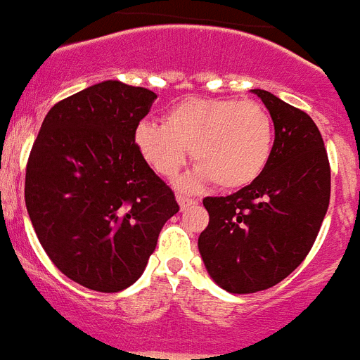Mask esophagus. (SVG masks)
I'll use <instances>...</instances> for the list:
<instances>
[{"instance_id":"esophagus-1","label":"esophagus","mask_w":360,"mask_h":360,"mask_svg":"<svg viewBox=\"0 0 360 360\" xmlns=\"http://www.w3.org/2000/svg\"><path fill=\"white\" fill-rule=\"evenodd\" d=\"M177 203H179L181 210H185L186 207L195 205V203H198V201L192 200V198H185V195H177Z\"/></svg>"}]
</instances>
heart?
I'll return each mask as SVG.
<instances>
[{
	"instance_id": "obj_1",
	"label": "heart",
	"mask_w": 360,
	"mask_h": 360,
	"mask_svg": "<svg viewBox=\"0 0 360 360\" xmlns=\"http://www.w3.org/2000/svg\"><path fill=\"white\" fill-rule=\"evenodd\" d=\"M134 146L155 174L174 177L194 160V174L179 181L183 190L212 179L220 188H240L264 172L274 150V124L257 101L190 98L165 114L162 125L140 122Z\"/></svg>"
}]
</instances>
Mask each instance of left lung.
<instances>
[{"label":"left lung","mask_w":360,"mask_h":360,"mask_svg":"<svg viewBox=\"0 0 360 360\" xmlns=\"http://www.w3.org/2000/svg\"><path fill=\"white\" fill-rule=\"evenodd\" d=\"M276 140L255 181L238 192L205 198L209 226L198 248L214 283L231 294L266 290L309 255L331 195V168L316 124L266 90Z\"/></svg>","instance_id":"8db88e82"}]
</instances>
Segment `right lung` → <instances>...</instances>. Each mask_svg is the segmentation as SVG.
I'll return each mask as SVG.
<instances>
[{"mask_svg":"<svg viewBox=\"0 0 360 360\" xmlns=\"http://www.w3.org/2000/svg\"><path fill=\"white\" fill-rule=\"evenodd\" d=\"M155 99L120 81L92 84L51 107L29 155L25 207L34 233L58 270L90 290L133 285L179 210L133 140Z\"/></svg>","mask_w":360,"mask_h":360,"instance_id":"right-lung-1","label":"right lung"}]
</instances>
